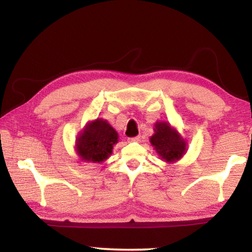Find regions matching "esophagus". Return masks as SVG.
<instances>
[{
  "label": "esophagus",
  "instance_id": "esophagus-1",
  "mask_svg": "<svg viewBox=\"0 0 252 252\" xmlns=\"http://www.w3.org/2000/svg\"><path fill=\"white\" fill-rule=\"evenodd\" d=\"M140 139H141V136L140 135H136V136H134V138H130L129 139V141H134V142H138V141H140Z\"/></svg>",
  "mask_w": 252,
  "mask_h": 252
}]
</instances>
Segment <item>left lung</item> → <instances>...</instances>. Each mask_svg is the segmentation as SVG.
<instances>
[{
    "mask_svg": "<svg viewBox=\"0 0 252 252\" xmlns=\"http://www.w3.org/2000/svg\"><path fill=\"white\" fill-rule=\"evenodd\" d=\"M155 126V134L150 138V141L160 157L168 162L180 159L186 152V142L177 131L165 122H158Z\"/></svg>",
    "mask_w": 252,
    "mask_h": 252,
    "instance_id": "8db88e82",
    "label": "left lung"
}]
</instances>
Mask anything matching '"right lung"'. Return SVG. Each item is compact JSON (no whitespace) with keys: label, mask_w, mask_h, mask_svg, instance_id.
Wrapping results in <instances>:
<instances>
[{"label":"right lung","mask_w":252,"mask_h":252,"mask_svg":"<svg viewBox=\"0 0 252 252\" xmlns=\"http://www.w3.org/2000/svg\"><path fill=\"white\" fill-rule=\"evenodd\" d=\"M118 142L117 131L101 119L89 123L78 138V152L83 160L101 162L112 153Z\"/></svg>","instance_id":"obj_1"}]
</instances>
